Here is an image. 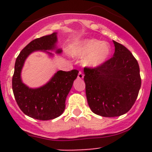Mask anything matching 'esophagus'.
Here are the masks:
<instances>
[{
    "label": "esophagus",
    "instance_id": "1",
    "mask_svg": "<svg viewBox=\"0 0 152 152\" xmlns=\"http://www.w3.org/2000/svg\"><path fill=\"white\" fill-rule=\"evenodd\" d=\"M77 78L80 79H80L84 78V75H83L82 72H79L78 75H77Z\"/></svg>",
    "mask_w": 152,
    "mask_h": 152
}]
</instances>
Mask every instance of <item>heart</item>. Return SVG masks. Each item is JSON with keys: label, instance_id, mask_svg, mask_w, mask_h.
Instances as JSON below:
<instances>
[{"label": "heart", "instance_id": "b5f03b06", "mask_svg": "<svg viewBox=\"0 0 152 152\" xmlns=\"http://www.w3.org/2000/svg\"><path fill=\"white\" fill-rule=\"evenodd\" d=\"M112 49L107 42L96 39H85L75 47L74 56L84 59V66L89 68H98L103 66L111 56Z\"/></svg>", "mask_w": 152, "mask_h": 152}]
</instances>
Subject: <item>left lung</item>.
I'll return each instance as SVG.
<instances>
[{"label": "left lung", "mask_w": 152, "mask_h": 152, "mask_svg": "<svg viewBox=\"0 0 152 152\" xmlns=\"http://www.w3.org/2000/svg\"><path fill=\"white\" fill-rule=\"evenodd\" d=\"M113 57L98 68H84L88 105L94 113L115 117L126 113L141 88L139 64L124 45L113 41Z\"/></svg>", "instance_id": "8db88e82"}]
</instances>
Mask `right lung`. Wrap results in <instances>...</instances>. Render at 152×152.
Instances as JSON below:
<instances>
[{
  "instance_id": "add662e5",
  "label": "right lung",
  "mask_w": 152,
  "mask_h": 152,
  "mask_svg": "<svg viewBox=\"0 0 152 152\" xmlns=\"http://www.w3.org/2000/svg\"><path fill=\"white\" fill-rule=\"evenodd\" d=\"M57 33H53L30 42L17 58L12 88L19 107L26 116L39 120H49L61 116L65 109V100L77 78L78 71H58L50 80L39 88H32L24 84L21 72L24 63L34 52H43L49 58L61 54L62 49L57 45Z\"/></svg>"
}]
</instances>
